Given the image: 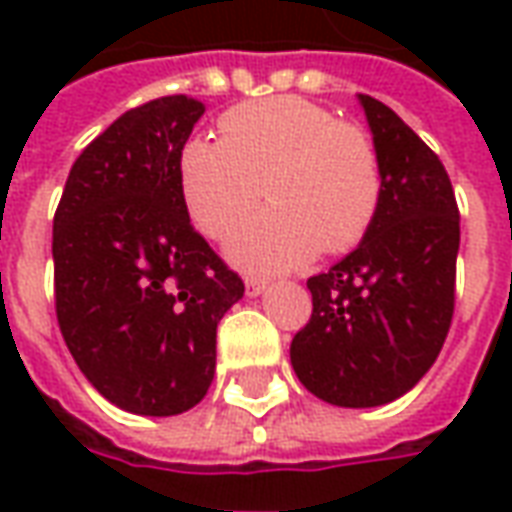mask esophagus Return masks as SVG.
<instances>
[{"label":"esophagus","mask_w":512,"mask_h":512,"mask_svg":"<svg viewBox=\"0 0 512 512\" xmlns=\"http://www.w3.org/2000/svg\"><path fill=\"white\" fill-rule=\"evenodd\" d=\"M246 296H249V299H257V296H263V293H266V288H268V282L266 279H257V277H246Z\"/></svg>","instance_id":"obj_1"}]
</instances>
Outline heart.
<instances>
[{"mask_svg": "<svg viewBox=\"0 0 512 512\" xmlns=\"http://www.w3.org/2000/svg\"><path fill=\"white\" fill-rule=\"evenodd\" d=\"M180 191L211 238L233 233L266 191L274 208L235 235L227 257L252 274H274L307 266L321 249L359 244L376 219L384 178L362 128L337 123L312 101L277 95L227 109L219 139H189Z\"/></svg>", "mask_w": 512, "mask_h": 512, "instance_id": "b5f03b06", "label": "heart"}]
</instances>
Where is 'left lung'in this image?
<instances>
[{
    "label": "left lung",
    "mask_w": 512,
    "mask_h": 512,
    "mask_svg": "<svg viewBox=\"0 0 512 512\" xmlns=\"http://www.w3.org/2000/svg\"><path fill=\"white\" fill-rule=\"evenodd\" d=\"M381 161V205L351 255L307 279L312 318L290 365L332 406L403 397L436 362L455 307L461 216L439 156L400 117L359 95Z\"/></svg>",
    "instance_id": "obj_1"
}]
</instances>
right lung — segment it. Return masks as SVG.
Here are the masks:
<instances>
[{
  "mask_svg": "<svg viewBox=\"0 0 512 512\" xmlns=\"http://www.w3.org/2000/svg\"><path fill=\"white\" fill-rule=\"evenodd\" d=\"M205 106L167 95L84 147L54 213V299L84 378L123 411L175 417L216 370V326L244 282L189 222L180 150Z\"/></svg>",
  "mask_w": 512,
  "mask_h": 512,
  "instance_id": "right-lung-1",
  "label": "right lung"
}]
</instances>
